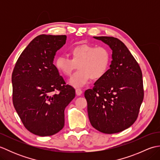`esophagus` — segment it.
I'll list each match as a JSON object with an SVG mask.
<instances>
[{"label": "esophagus", "mask_w": 160, "mask_h": 160, "mask_svg": "<svg viewBox=\"0 0 160 160\" xmlns=\"http://www.w3.org/2000/svg\"><path fill=\"white\" fill-rule=\"evenodd\" d=\"M76 93L77 96H80V95L82 93V91L80 89H76Z\"/></svg>", "instance_id": "obj_1"}]
</instances>
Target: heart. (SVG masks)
<instances>
[{
	"label": "heart",
	"instance_id": "b5f03b06",
	"mask_svg": "<svg viewBox=\"0 0 160 160\" xmlns=\"http://www.w3.org/2000/svg\"><path fill=\"white\" fill-rule=\"evenodd\" d=\"M71 59L62 56L56 58L54 65L60 73L66 76L79 68L69 80L71 86L80 88L89 82L91 78L98 80L102 78L109 69L111 56L106 47L89 44H78L69 50Z\"/></svg>",
	"mask_w": 160,
	"mask_h": 160
}]
</instances>
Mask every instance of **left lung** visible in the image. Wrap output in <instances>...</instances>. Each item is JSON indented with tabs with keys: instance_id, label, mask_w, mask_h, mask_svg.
Listing matches in <instances>:
<instances>
[{
	"instance_id": "8db88e82",
	"label": "left lung",
	"mask_w": 160,
	"mask_h": 160,
	"mask_svg": "<svg viewBox=\"0 0 160 160\" xmlns=\"http://www.w3.org/2000/svg\"><path fill=\"white\" fill-rule=\"evenodd\" d=\"M112 50L110 69L97 80L84 97L92 127L113 134L130 127L137 120L144 98L142 73L137 61L121 40L108 36H93Z\"/></svg>"
}]
</instances>
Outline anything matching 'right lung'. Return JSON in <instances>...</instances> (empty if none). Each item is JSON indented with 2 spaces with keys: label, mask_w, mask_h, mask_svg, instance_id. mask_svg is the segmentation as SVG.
Listing matches in <instances>:
<instances>
[{
  "label": "right lung",
  "mask_w": 160,
  "mask_h": 160,
  "mask_svg": "<svg viewBox=\"0 0 160 160\" xmlns=\"http://www.w3.org/2000/svg\"><path fill=\"white\" fill-rule=\"evenodd\" d=\"M66 39L65 35L36 37L20 54L12 73L13 107L25 127L39 136L53 135L64 127V109L76 96L53 64Z\"/></svg>",
  "instance_id": "obj_1"
}]
</instances>
